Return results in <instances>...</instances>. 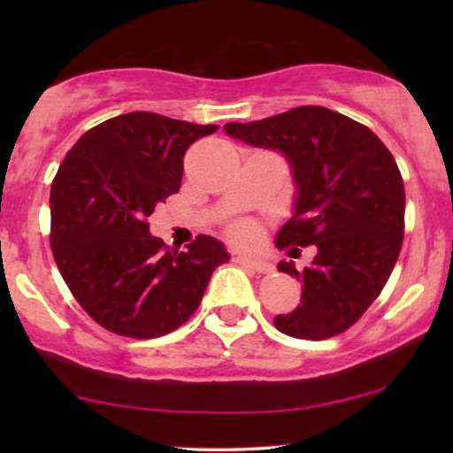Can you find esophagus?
Here are the masks:
<instances>
[{
    "label": "esophagus",
    "instance_id": "34e87169",
    "mask_svg": "<svg viewBox=\"0 0 453 453\" xmlns=\"http://www.w3.org/2000/svg\"><path fill=\"white\" fill-rule=\"evenodd\" d=\"M235 259H237V262H240V264L248 265L250 270L257 272V273H270V272H273V265H272L270 262H265V259H262V257H251V256H237Z\"/></svg>",
    "mask_w": 453,
    "mask_h": 453
}]
</instances>
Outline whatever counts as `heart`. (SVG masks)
Listing matches in <instances>:
<instances>
[{
    "label": "heart",
    "mask_w": 453,
    "mask_h": 453,
    "mask_svg": "<svg viewBox=\"0 0 453 453\" xmlns=\"http://www.w3.org/2000/svg\"><path fill=\"white\" fill-rule=\"evenodd\" d=\"M229 235L240 243H250L256 240V227L243 221V224H235L232 229H229Z\"/></svg>",
    "instance_id": "obj_1"
}]
</instances>
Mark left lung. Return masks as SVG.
I'll use <instances>...</instances> for the list:
<instances>
[{"label":"left lung","mask_w":453,"mask_h":453,"mask_svg":"<svg viewBox=\"0 0 453 453\" xmlns=\"http://www.w3.org/2000/svg\"><path fill=\"white\" fill-rule=\"evenodd\" d=\"M224 129L286 156L296 202L275 245H316L303 272L278 264L302 281V303L275 316V327L302 340L346 332L380 296L402 250L405 191L394 156L370 127L319 105Z\"/></svg>","instance_id":"left-lung-1"}]
</instances>
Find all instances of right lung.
Wrapping results in <instances>:
<instances>
[{"mask_svg":"<svg viewBox=\"0 0 453 453\" xmlns=\"http://www.w3.org/2000/svg\"><path fill=\"white\" fill-rule=\"evenodd\" d=\"M218 126L132 111L91 127L67 151L51 183V251L91 319L151 340L191 318L229 254L197 235L186 251L150 234L148 218L181 186L183 156Z\"/></svg>","mask_w":453,"mask_h":453,"instance_id":"obj_1","label":"right lung"}]
</instances>
